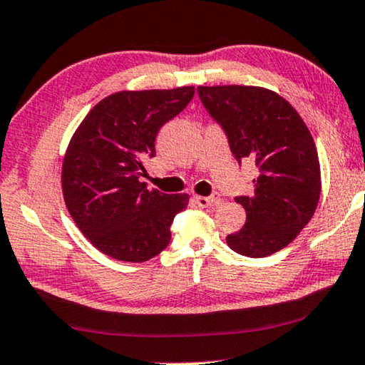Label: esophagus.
Listing matches in <instances>:
<instances>
[{"label":"esophagus","instance_id":"obj_1","mask_svg":"<svg viewBox=\"0 0 365 365\" xmlns=\"http://www.w3.org/2000/svg\"><path fill=\"white\" fill-rule=\"evenodd\" d=\"M193 200H195L198 207H213L215 203H218V195H212V197L195 195V197H193Z\"/></svg>","mask_w":365,"mask_h":365}]
</instances>
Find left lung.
Wrapping results in <instances>:
<instances>
[{
  "label": "left lung",
  "mask_w": 365,
  "mask_h": 365,
  "mask_svg": "<svg viewBox=\"0 0 365 365\" xmlns=\"http://www.w3.org/2000/svg\"><path fill=\"white\" fill-rule=\"evenodd\" d=\"M198 96L225 130L239 162L259 170L249 197H237L247 220L227 235L237 254L260 259L287 247L307 225L320 198V163L307 125L279 93L262 86H198Z\"/></svg>",
  "instance_id": "8db88e82"
}]
</instances>
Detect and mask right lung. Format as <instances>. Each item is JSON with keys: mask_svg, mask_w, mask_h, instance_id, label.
<instances>
[{"mask_svg": "<svg viewBox=\"0 0 365 365\" xmlns=\"http://www.w3.org/2000/svg\"><path fill=\"white\" fill-rule=\"evenodd\" d=\"M193 86L123 90L98 101L78 125L61 165L65 205L101 254L147 262L167 249L187 193L167 195L140 182L143 160L155 157L158 130L193 98Z\"/></svg>", "mask_w": 365, "mask_h": 365, "instance_id": "obj_1", "label": "right lung"}]
</instances>
